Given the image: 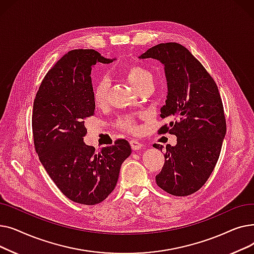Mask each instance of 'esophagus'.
<instances>
[{
  "mask_svg": "<svg viewBox=\"0 0 254 254\" xmlns=\"http://www.w3.org/2000/svg\"><path fill=\"white\" fill-rule=\"evenodd\" d=\"M129 144H130V147L132 150H139L142 148V146H143V144L141 142H139L138 140H130Z\"/></svg>",
  "mask_w": 254,
  "mask_h": 254,
  "instance_id": "esophagus-1",
  "label": "esophagus"
}]
</instances>
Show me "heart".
<instances>
[{
    "instance_id": "heart-1",
    "label": "heart",
    "mask_w": 254,
    "mask_h": 254,
    "mask_svg": "<svg viewBox=\"0 0 254 254\" xmlns=\"http://www.w3.org/2000/svg\"><path fill=\"white\" fill-rule=\"evenodd\" d=\"M124 72H125V75L127 76V79L128 80V82L138 91H140L146 85L153 82V75L151 74V72L148 71L147 69L143 68L141 65H138V64L127 65L125 68ZM108 92H109L108 79L102 78L96 84L92 92L93 101H95V104L98 107H103L107 104V101H108ZM117 126L122 129L128 130V131L135 130L136 128L134 119L128 116L119 119Z\"/></svg>"
}]
</instances>
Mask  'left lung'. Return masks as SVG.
Listing matches in <instances>:
<instances>
[{"label":"left lung","instance_id":"left-lung-1","mask_svg":"<svg viewBox=\"0 0 254 254\" xmlns=\"http://www.w3.org/2000/svg\"><path fill=\"white\" fill-rule=\"evenodd\" d=\"M139 59H154L165 65L168 96L161 117L173 120L158 132L177 137L175 146H166L165 164L155 176L156 184L170 194L190 195L210 177L225 136L218 87L203 64L181 44L161 43ZM153 147L162 150L158 144Z\"/></svg>","mask_w":254,"mask_h":254}]
</instances>
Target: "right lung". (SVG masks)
<instances>
[{
  "mask_svg": "<svg viewBox=\"0 0 254 254\" xmlns=\"http://www.w3.org/2000/svg\"><path fill=\"white\" fill-rule=\"evenodd\" d=\"M112 62L93 49L71 50L48 71L34 101L33 137L40 162L59 190L78 204L103 202L131 152L125 139L99 151L83 142L85 119L96 109L91 66Z\"/></svg>",
  "mask_w": 254,
  "mask_h": 254,
  "instance_id": "right-lung-1",
  "label": "right lung"
}]
</instances>
